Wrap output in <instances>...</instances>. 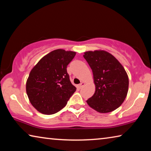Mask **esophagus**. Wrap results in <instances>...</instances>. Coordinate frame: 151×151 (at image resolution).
<instances>
[{"instance_id":"obj_1","label":"esophagus","mask_w":151,"mask_h":151,"mask_svg":"<svg viewBox=\"0 0 151 151\" xmlns=\"http://www.w3.org/2000/svg\"><path fill=\"white\" fill-rule=\"evenodd\" d=\"M84 85H85V83H83V82H82V83H81L78 85L79 88H81Z\"/></svg>"}]
</instances>
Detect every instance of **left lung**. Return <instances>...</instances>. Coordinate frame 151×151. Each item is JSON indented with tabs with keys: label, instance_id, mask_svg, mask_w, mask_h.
I'll use <instances>...</instances> for the list:
<instances>
[{
	"label": "left lung",
	"instance_id": "1",
	"mask_svg": "<svg viewBox=\"0 0 151 151\" xmlns=\"http://www.w3.org/2000/svg\"><path fill=\"white\" fill-rule=\"evenodd\" d=\"M83 57L93 70L96 88L86 103L101 113L114 111L124 102L129 89V77L124 67L104 50L87 51Z\"/></svg>",
	"mask_w": 151,
	"mask_h": 151
}]
</instances>
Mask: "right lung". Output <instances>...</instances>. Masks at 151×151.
Returning <instances> with one entry per match:
<instances>
[{"label": "right lung", "mask_w": 151, "mask_h": 151, "mask_svg": "<svg viewBox=\"0 0 151 151\" xmlns=\"http://www.w3.org/2000/svg\"><path fill=\"white\" fill-rule=\"evenodd\" d=\"M75 52L55 50L40 59L30 71L26 84L32 105L45 114H52L67 104L76 90L72 85L66 68Z\"/></svg>", "instance_id": "right-lung-1"}]
</instances>
